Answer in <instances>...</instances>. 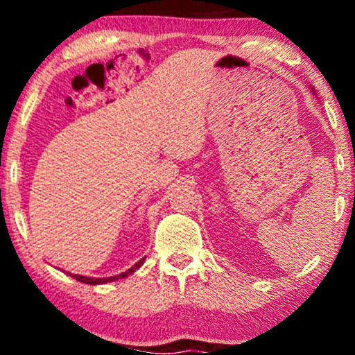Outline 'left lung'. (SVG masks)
Segmentation results:
<instances>
[{
    "mask_svg": "<svg viewBox=\"0 0 355 355\" xmlns=\"http://www.w3.org/2000/svg\"><path fill=\"white\" fill-rule=\"evenodd\" d=\"M312 89H313V88H312Z\"/></svg>",
    "mask_w": 355,
    "mask_h": 355,
    "instance_id": "obj_1",
    "label": "left lung"
}]
</instances>
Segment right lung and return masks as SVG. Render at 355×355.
<instances>
[{"label": "right lung", "mask_w": 355, "mask_h": 355, "mask_svg": "<svg viewBox=\"0 0 355 355\" xmlns=\"http://www.w3.org/2000/svg\"><path fill=\"white\" fill-rule=\"evenodd\" d=\"M145 262V257L141 260H138V262L133 266L132 268H128L126 272H121V274L118 275H113V277H103V279H96V277H87V275H78V274H68L70 277H73V279H76L78 282H83V284H88V285H100V284H107V282H115V280H120V279H125V277L132 275L133 272L137 270V268H140L141 266H144Z\"/></svg>", "instance_id": "obj_1"}]
</instances>
